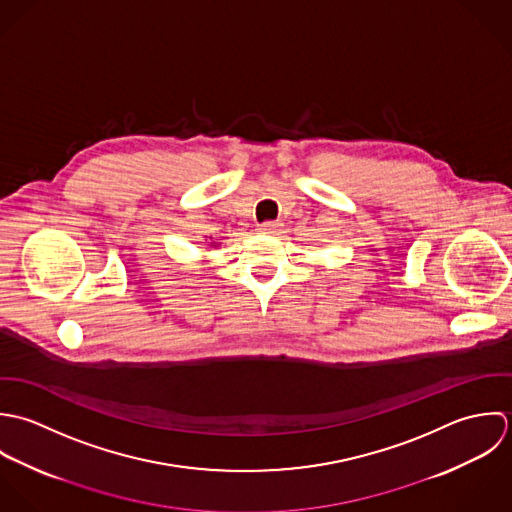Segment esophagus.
I'll list each match as a JSON object with an SVG mask.
<instances>
[{"label":"esophagus","mask_w":512,"mask_h":512,"mask_svg":"<svg viewBox=\"0 0 512 512\" xmlns=\"http://www.w3.org/2000/svg\"><path fill=\"white\" fill-rule=\"evenodd\" d=\"M277 227H279L277 221H265V223L259 225V231H261V233H275Z\"/></svg>","instance_id":"34e87169"}]
</instances>
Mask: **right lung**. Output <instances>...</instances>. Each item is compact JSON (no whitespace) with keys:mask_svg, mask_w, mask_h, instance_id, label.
Instances as JSON below:
<instances>
[{"mask_svg":"<svg viewBox=\"0 0 512 512\" xmlns=\"http://www.w3.org/2000/svg\"><path fill=\"white\" fill-rule=\"evenodd\" d=\"M211 247H217V243H215V241H211Z\"/></svg>","mask_w":512,"mask_h":512,"instance_id":"add662e5","label":"right lung"}]
</instances>
